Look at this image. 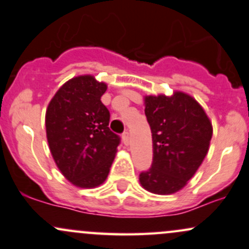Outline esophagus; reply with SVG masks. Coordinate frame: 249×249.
I'll use <instances>...</instances> for the list:
<instances>
[{
	"label": "esophagus",
	"instance_id": "34e87169",
	"mask_svg": "<svg viewBox=\"0 0 249 249\" xmlns=\"http://www.w3.org/2000/svg\"><path fill=\"white\" fill-rule=\"evenodd\" d=\"M122 140H124V143L125 144V146H128V144H129V142H130L129 133L124 132V134H122Z\"/></svg>",
	"mask_w": 249,
	"mask_h": 249
}]
</instances>
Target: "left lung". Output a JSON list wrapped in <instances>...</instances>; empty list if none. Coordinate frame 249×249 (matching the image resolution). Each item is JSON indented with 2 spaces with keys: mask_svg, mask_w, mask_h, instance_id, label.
<instances>
[{
  "mask_svg": "<svg viewBox=\"0 0 249 249\" xmlns=\"http://www.w3.org/2000/svg\"><path fill=\"white\" fill-rule=\"evenodd\" d=\"M153 139L152 167L140 183L154 194L177 193L187 185L207 155L213 127L199 102L188 94L144 97Z\"/></svg>",
  "mask_w": 249,
  "mask_h": 249,
  "instance_id": "obj_1",
  "label": "left lung"
}]
</instances>
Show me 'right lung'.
<instances>
[{
    "mask_svg": "<svg viewBox=\"0 0 249 249\" xmlns=\"http://www.w3.org/2000/svg\"><path fill=\"white\" fill-rule=\"evenodd\" d=\"M107 85L91 75L72 77L56 91L46 111L49 149L63 177L81 188L105 182L120 144L108 127L101 102Z\"/></svg>",
    "mask_w": 249,
    "mask_h": 249,
    "instance_id": "1",
    "label": "right lung"
}]
</instances>
